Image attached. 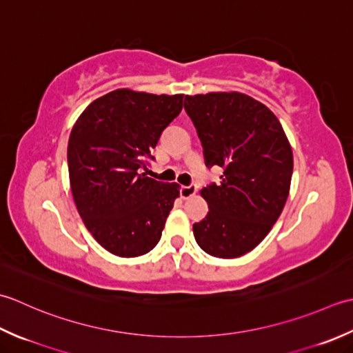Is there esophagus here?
<instances>
[{
    "label": "esophagus",
    "mask_w": 353,
    "mask_h": 353,
    "mask_svg": "<svg viewBox=\"0 0 353 353\" xmlns=\"http://www.w3.org/2000/svg\"><path fill=\"white\" fill-rule=\"evenodd\" d=\"M198 190V187L195 184H190V185H181L179 187V193H181V198L183 199H189L193 195H195Z\"/></svg>",
    "instance_id": "esophagus-1"
}]
</instances>
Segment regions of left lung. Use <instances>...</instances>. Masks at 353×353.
Returning <instances> with one entry per match:
<instances>
[{"mask_svg": "<svg viewBox=\"0 0 353 353\" xmlns=\"http://www.w3.org/2000/svg\"><path fill=\"white\" fill-rule=\"evenodd\" d=\"M207 168L224 169L219 184L201 190L207 216L193 224L207 254L234 259L256 248L290 195L292 150L277 117L242 92L185 96Z\"/></svg>", "mask_w": 353, "mask_h": 353, "instance_id": "1", "label": "left lung"}]
</instances>
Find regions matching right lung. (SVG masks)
<instances>
[{"label": "right lung", "instance_id": "right-lung-1", "mask_svg": "<svg viewBox=\"0 0 353 353\" xmlns=\"http://www.w3.org/2000/svg\"><path fill=\"white\" fill-rule=\"evenodd\" d=\"M181 110L183 94L123 88L96 99L71 129L67 160L74 204L92 237L112 254H146L160 241L179 185L143 170Z\"/></svg>", "mask_w": 353, "mask_h": 353}]
</instances>
